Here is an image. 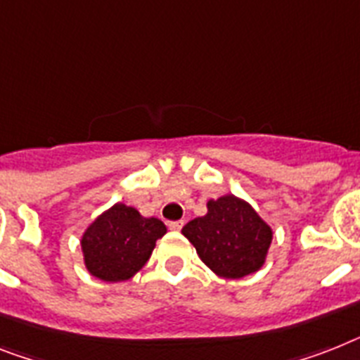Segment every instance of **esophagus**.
<instances>
[{"label":"esophagus","mask_w":360,"mask_h":360,"mask_svg":"<svg viewBox=\"0 0 360 360\" xmlns=\"http://www.w3.org/2000/svg\"><path fill=\"white\" fill-rule=\"evenodd\" d=\"M182 226H184L182 221H171V222H169V230H173V231H180V230H182Z\"/></svg>","instance_id":"obj_1"}]
</instances>
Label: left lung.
Listing matches in <instances>:
<instances>
[{
	"label": "left lung",
	"instance_id": "left-lung-1",
	"mask_svg": "<svg viewBox=\"0 0 360 360\" xmlns=\"http://www.w3.org/2000/svg\"><path fill=\"white\" fill-rule=\"evenodd\" d=\"M207 213L182 228L202 263L221 278L239 280L265 265L274 237L254 207L236 195L207 200Z\"/></svg>",
	"mask_w": 360,
	"mask_h": 360
}]
</instances>
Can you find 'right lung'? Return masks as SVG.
<instances>
[{"instance_id":"1","label":"right lung","mask_w":360,"mask_h":360,"mask_svg":"<svg viewBox=\"0 0 360 360\" xmlns=\"http://www.w3.org/2000/svg\"><path fill=\"white\" fill-rule=\"evenodd\" d=\"M167 233L160 219L143 217L117 202L101 213L80 237L84 266L103 281H127L148 261L156 240Z\"/></svg>"}]
</instances>
